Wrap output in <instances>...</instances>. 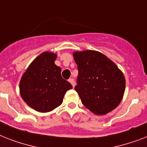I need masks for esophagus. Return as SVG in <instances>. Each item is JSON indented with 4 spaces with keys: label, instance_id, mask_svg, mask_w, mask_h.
Returning <instances> with one entry per match:
<instances>
[{
    "label": "esophagus",
    "instance_id": "34e87169",
    "mask_svg": "<svg viewBox=\"0 0 147 147\" xmlns=\"http://www.w3.org/2000/svg\"><path fill=\"white\" fill-rule=\"evenodd\" d=\"M69 82H70V83H71V85H72V87H75V84H76V83H75V80L73 79V78H69Z\"/></svg>",
    "mask_w": 147,
    "mask_h": 147
}]
</instances>
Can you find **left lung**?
<instances>
[{
    "mask_svg": "<svg viewBox=\"0 0 147 147\" xmlns=\"http://www.w3.org/2000/svg\"><path fill=\"white\" fill-rule=\"evenodd\" d=\"M73 57L78 70L75 90L84 107L96 115H105L116 108L125 89L121 70L97 51L76 52Z\"/></svg>",
    "mask_w": 147,
    "mask_h": 147,
    "instance_id": "left-lung-1",
    "label": "left lung"
}]
</instances>
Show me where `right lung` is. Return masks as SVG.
I'll return each instance as SVG.
<instances>
[{
  "label": "right lung",
  "instance_id": "1",
  "mask_svg": "<svg viewBox=\"0 0 147 147\" xmlns=\"http://www.w3.org/2000/svg\"><path fill=\"white\" fill-rule=\"evenodd\" d=\"M57 55L44 52L28 66L20 84V94L30 107L40 113L53 110L63 102L67 90L72 88L61 76V69L55 65Z\"/></svg>",
  "mask_w": 147,
  "mask_h": 147
}]
</instances>
